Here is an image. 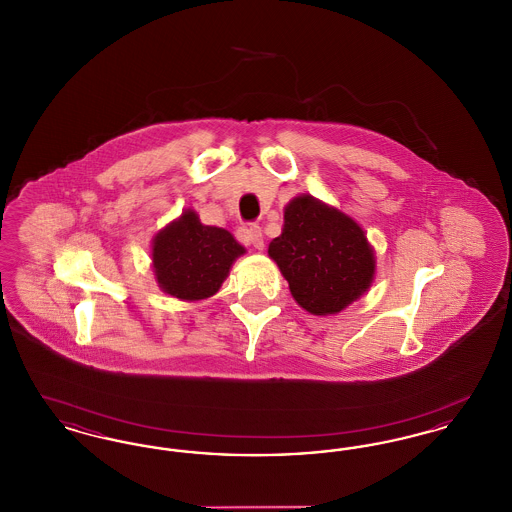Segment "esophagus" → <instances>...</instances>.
Here are the masks:
<instances>
[{
  "label": "esophagus",
  "instance_id": "1",
  "mask_svg": "<svg viewBox=\"0 0 512 512\" xmlns=\"http://www.w3.org/2000/svg\"><path fill=\"white\" fill-rule=\"evenodd\" d=\"M245 242L251 245V247H255V249L263 251V249H265L263 230H261L257 224H251V226L245 230Z\"/></svg>",
  "mask_w": 512,
  "mask_h": 512
}]
</instances>
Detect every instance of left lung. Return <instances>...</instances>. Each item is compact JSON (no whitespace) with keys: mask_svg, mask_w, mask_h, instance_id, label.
Listing matches in <instances>:
<instances>
[{"mask_svg":"<svg viewBox=\"0 0 512 512\" xmlns=\"http://www.w3.org/2000/svg\"><path fill=\"white\" fill-rule=\"evenodd\" d=\"M268 257L290 284L295 303L311 315H338L361 299L376 274L374 247L357 220L311 194L284 209L282 234Z\"/></svg>","mask_w":512,"mask_h":512,"instance_id":"1","label":"left lung"}]
</instances>
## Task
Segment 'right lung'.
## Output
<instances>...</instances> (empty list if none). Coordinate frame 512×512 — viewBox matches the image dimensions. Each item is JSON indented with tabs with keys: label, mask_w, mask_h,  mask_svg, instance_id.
<instances>
[{
	"label": "right lung",
	"mask_w": 512,
	"mask_h": 512,
	"mask_svg": "<svg viewBox=\"0 0 512 512\" xmlns=\"http://www.w3.org/2000/svg\"><path fill=\"white\" fill-rule=\"evenodd\" d=\"M245 247L228 230L207 226L194 209L182 211L151 240V267L159 288L180 301L219 292Z\"/></svg>",
	"instance_id": "right-lung-1"
}]
</instances>
